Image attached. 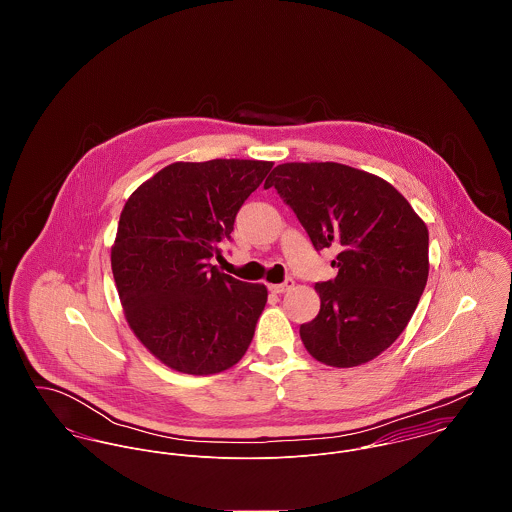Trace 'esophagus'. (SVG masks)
Masks as SVG:
<instances>
[{
	"label": "esophagus",
	"instance_id": "esophagus-1",
	"mask_svg": "<svg viewBox=\"0 0 512 512\" xmlns=\"http://www.w3.org/2000/svg\"><path fill=\"white\" fill-rule=\"evenodd\" d=\"M268 288H270V292L272 293L290 292V290L293 288V280H286L284 284H270Z\"/></svg>",
	"mask_w": 512,
	"mask_h": 512
}]
</instances>
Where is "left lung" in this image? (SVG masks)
<instances>
[{"mask_svg": "<svg viewBox=\"0 0 512 512\" xmlns=\"http://www.w3.org/2000/svg\"><path fill=\"white\" fill-rule=\"evenodd\" d=\"M276 187L315 250L339 248L337 278L315 284L321 307L299 327L307 353L337 368L365 365L406 329L424 293L428 226L388 181L335 163H282Z\"/></svg>", "mask_w": 512, "mask_h": 512, "instance_id": "8db88e82", "label": "left lung"}]
</instances>
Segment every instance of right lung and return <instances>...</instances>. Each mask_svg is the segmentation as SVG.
Masks as SVG:
<instances>
[{"mask_svg":"<svg viewBox=\"0 0 512 512\" xmlns=\"http://www.w3.org/2000/svg\"><path fill=\"white\" fill-rule=\"evenodd\" d=\"M272 165L175 161L126 201L112 274L130 329L163 365L207 376L244 357L268 290L222 274L211 258Z\"/></svg>","mask_w":512,"mask_h":512,"instance_id":"obj_1","label":"right lung"}]
</instances>
